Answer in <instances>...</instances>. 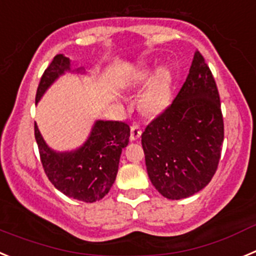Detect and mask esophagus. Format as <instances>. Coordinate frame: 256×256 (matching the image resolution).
Listing matches in <instances>:
<instances>
[{
  "label": "esophagus",
  "instance_id": "obj_1",
  "mask_svg": "<svg viewBox=\"0 0 256 256\" xmlns=\"http://www.w3.org/2000/svg\"><path fill=\"white\" fill-rule=\"evenodd\" d=\"M140 136H142V128H140L138 125L131 126V130H130V139L132 140V142H135V140L139 139Z\"/></svg>",
  "mask_w": 256,
  "mask_h": 256
}]
</instances>
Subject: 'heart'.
I'll return each instance as SVG.
<instances>
[{
    "label": "heart",
    "instance_id": "1",
    "mask_svg": "<svg viewBox=\"0 0 256 256\" xmlns=\"http://www.w3.org/2000/svg\"><path fill=\"white\" fill-rule=\"evenodd\" d=\"M152 68L140 65L128 79V86L135 88L149 79ZM172 96V74L167 68H160L153 74L140 96V107L148 114H160L170 106Z\"/></svg>",
    "mask_w": 256,
    "mask_h": 256
}]
</instances>
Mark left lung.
Instances as JSON below:
<instances>
[{
  "label": "left lung",
  "mask_w": 256,
  "mask_h": 256,
  "mask_svg": "<svg viewBox=\"0 0 256 256\" xmlns=\"http://www.w3.org/2000/svg\"><path fill=\"white\" fill-rule=\"evenodd\" d=\"M223 136L217 85L196 50L172 104L142 134L146 171L154 188L171 200L202 190L217 171Z\"/></svg>",
  "instance_id": "1"
}]
</instances>
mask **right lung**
I'll list each match as a JSON object with an SVG mask.
<instances>
[{
  "instance_id": "add662e5",
  "label": "right lung",
  "mask_w": 256,
  "mask_h": 256,
  "mask_svg": "<svg viewBox=\"0 0 256 256\" xmlns=\"http://www.w3.org/2000/svg\"><path fill=\"white\" fill-rule=\"evenodd\" d=\"M65 72L84 74L82 68H72L71 60L57 54L46 68L36 90V104ZM34 134L43 168L52 185L66 196L94 202L108 194L118 172L120 156L128 144L130 128L121 121L96 120L88 139L75 150L57 152L48 146L36 124Z\"/></svg>"
}]
</instances>
